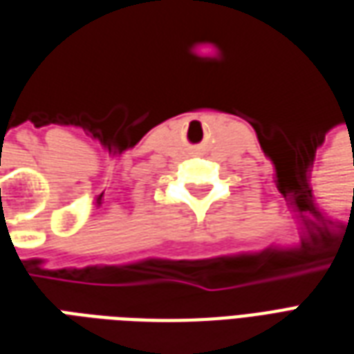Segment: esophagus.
Segmentation results:
<instances>
[{
  "label": "esophagus",
  "mask_w": 354,
  "mask_h": 354,
  "mask_svg": "<svg viewBox=\"0 0 354 354\" xmlns=\"http://www.w3.org/2000/svg\"><path fill=\"white\" fill-rule=\"evenodd\" d=\"M203 151H204L203 146H195V148H191V153H193V156H201Z\"/></svg>",
  "instance_id": "34e87169"
}]
</instances>
